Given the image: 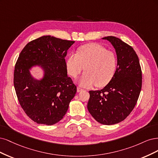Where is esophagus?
Returning a JSON list of instances; mask_svg holds the SVG:
<instances>
[{"mask_svg":"<svg viewBox=\"0 0 158 158\" xmlns=\"http://www.w3.org/2000/svg\"><path fill=\"white\" fill-rule=\"evenodd\" d=\"M83 89H81V88H80V87H77V93L81 92V91H83Z\"/></svg>","mask_w":158,"mask_h":158,"instance_id":"1","label":"esophagus"}]
</instances>
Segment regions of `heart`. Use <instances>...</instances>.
<instances>
[{
  "mask_svg": "<svg viewBox=\"0 0 158 158\" xmlns=\"http://www.w3.org/2000/svg\"><path fill=\"white\" fill-rule=\"evenodd\" d=\"M69 75L75 78L85 67V73L79 79L83 86H104L112 79L118 66L116 55L99 44L82 46L77 54H71L66 62Z\"/></svg>",
  "mask_w": 158,
  "mask_h": 158,
  "instance_id": "1",
  "label": "heart"
}]
</instances>
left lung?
Instances as JSON below:
<instances>
[{"label":"left lung","mask_w":158,"mask_h":158,"mask_svg":"<svg viewBox=\"0 0 158 158\" xmlns=\"http://www.w3.org/2000/svg\"><path fill=\"white\" fill-rule=\"evenodd\" d=\"M115 49L118 66L114 77L100 90H90L87 108L98 123L114 125L123 121L137 102L142 88V71L134 49L120 39L108 36Z\"/></svg>","instance_id":"obj_1"}]
</instances>
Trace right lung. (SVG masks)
I'll use <instances>...</instances> for the list:
<instances>
[{
    "instance_id": "obj_1",
    "label": "right lung",
    "mask_w": 158,
    "mask_h": 158,
    "mask_svg": "<svg viewBox=\"0 0 158 158\" xmlns=\"http://www.w3.org/2000/svg\"><path fill=\"white\" fill-rule=\"evenodd\" d=\"M74 43L46 35L28 43L19 55L14 73L15 90L25 113L38 124L52 125L59 122L77 92L67 75L65 60ZM35 65L44 70L40 80L30 73Z\"/></svg>"
}]
</instances>
